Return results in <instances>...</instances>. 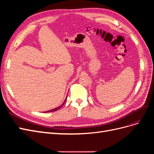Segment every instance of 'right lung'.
<instances>
[{
	"label": "right lung",
	"mask_w": 154,
	"mask_h": 154,
	"mask_svg": "<svg viewBox=\"0 0 154 154\" xmlns=\"http://www.w3.org/2000/svg\"><path fill=\"white\" fill-rule=\"evenodd\" d=\"M67 97H66V100H64V101L63 102V103L60 105V106H58V107H57V108H55V109H52V110H49V111H48L47 112H54V111H56V110H58V109H60V108H61V107L65 104V103H66V100H67Z\"/></svg>",
	"instance_id": "right-lung-1"
}]
</instances>
